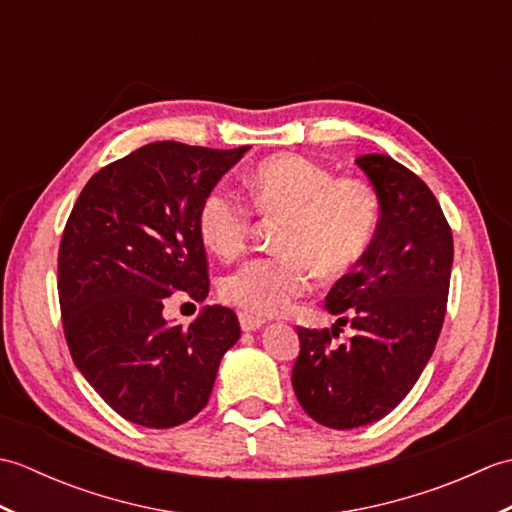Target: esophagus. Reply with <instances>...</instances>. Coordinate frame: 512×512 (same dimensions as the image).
Here are the masks:
<instances>
[{"mask_svg": "<svg viewBox=\"0 0 512 512\" xmlns=\"http://www.w3.org/2000/svg\"><path fill=\"white\" fill-rule=\"evenodd\" d=\"M264 323H266L264 319L253 317V314L239 312V325H242L244 332H255V330H259V328H264Z\"/></svg>", "mask_w": 512, "mask_h": 512, "instance_id": "esophagus-1", "label": "esophagus"}]
</instances>
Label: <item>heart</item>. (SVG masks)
Instances as JSON below:
<instances>
[{
	"mask_svg": "<svg viewBox=\"0 0 512 512\" xmlns=\"http://www.w3.org/2000/svg\"><path fill=\"white\" fill-rule=\"evenodd\" d=\"M248 189L257 213L284 222L277 233L281 253L248 259L222 281V297L246 312H288L312 286L314 268L339 277L361 262L376 237L380 202L372 184L336 178L312 158L279 154L259 162ZM253 222V209L226 189L206 193L198 211L202 242L220 257L242 253Z\"/></svg>",
	"mask_w": 512,
	"mask_h": 512,
	"instance_id": "heart-1",
	"label": "heart"
}]
</instances>
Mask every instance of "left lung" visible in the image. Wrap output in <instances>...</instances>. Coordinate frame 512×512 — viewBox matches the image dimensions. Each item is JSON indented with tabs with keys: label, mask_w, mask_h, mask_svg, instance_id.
Listing matches in <instances>:
<instances>
[{
	"label": "left lung",
	"mask_w": 512,
	"mask_h": 512,
	"mask_svg": "<svg viewBox=\"0 0 512 512\" xmlns=\"http://www.w3.org/2000/svg\"><path fill=\"white\" fill-rule=\"evenodd\" d=\"M380 202L367 255L325 297L354 336L299 328L292 387L303 411L330 429L372 424L416 385L436 350L447 312L453 235L436 195L389 156L356 158Z\"/></svg>",
	"instance_id": "1"
}]
</instances>
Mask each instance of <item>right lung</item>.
<instances>
[{"label":"right lung","mask_w":512,"mask_h":512,"mask_svg":"<svg viewBox=\"0 0 512 512\" xmlns=\"http://www.w3.org/2000/svg\"><path fill=\"white\" fill-rule=\"evenodd\" d=\"M246 151L140 147L94 173L65 224L57 288L72 361L140 427H178L200 413L239 339L231 308L206 306L189 328L167 323L162 308L176 292L209 295L198 211Z\"/></svg>","instance_id":"1"}]
</instances>
